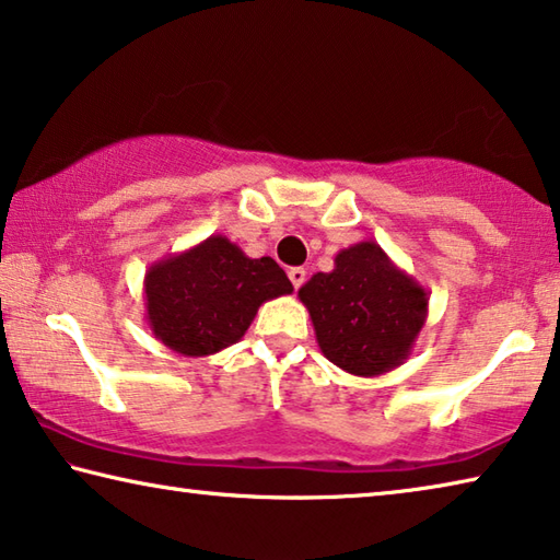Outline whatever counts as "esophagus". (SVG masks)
<instances>
[{
  "mask_svg": "<svg viewBox=\"0 0 560 560\" xmlns=\"http://www.w3.org/2000/svg\"><path fill=\"white\" fill-rule=\"evenodd\" d=\"M288 278H290V282H292V288L300 290L302 282H305V278H307V272H305V268H290Z\"/></svg>",
  "mask_w": 560,
  "mask_h": 560,
  "instance_id": "obj_1",
  "label": "esophagus"
}]
</instances>
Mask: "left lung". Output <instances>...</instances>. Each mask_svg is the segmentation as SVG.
I'll return each mask as SVG.
<instances>
[{
	"label": "left lung",
	"instance_id": "1",
	"mask_svg": "<svg viewBox=\"0 0 560 560\" xmlns=\"http://www.w3.org/2000/svg\"><path fill=\"white\" fill-rule=\"evenodd\" d=\"M298 298L319 352L354 377H380L405 364L429 315V290L374 241L337 253L335 270L315 272Z\"/></svg>",
	"mask_w": 560,
	"mask_h": 560
}]
</instances>
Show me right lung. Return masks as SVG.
<instances>
[{"mask_svg": "<svg viewBox=\"0 0 560 560\" xmlns=\"http://www.w3.org/2000/svg\"><path fill=\"white\" fill-rule=\"evenodd\" d=\"M290 292L292 282L272 258H247L215 233L149 265L145 323L168 350L208 357L241 340L262 302Z\"/></svg>", "mask_w": 560, "mask_h": 560, "instance_id": "add662e5", "label": "right lung"}]
</instances>
